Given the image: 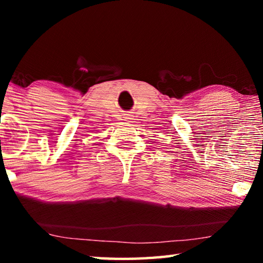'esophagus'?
Wrapping results in <instances>:
<instances>
[{"label": "esophagus", "instance_id": "1", "mask_svg": "<svg viewBox=\"0 0 263 263\" xmlns=\"http://www.w3.org/2000/svg\"><path fill=\"white\" fill-rule=\"evenodd\" d=\"M126 119H125V121H128V119H131V117H130V116H126V117H125Z\"/></svg>", "mask_w": 263, "mask_h": 263}]
</instances>
